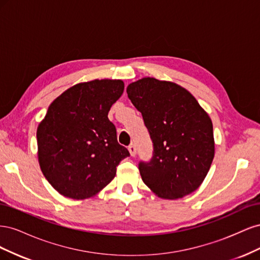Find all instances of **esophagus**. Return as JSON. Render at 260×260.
<instances>
[{"instance_id": "34e87169", "label": "esophagus", "mask_w": 260, "mask_h": 260, "mask_svg": "<svg viewBox=\"0 0 260 260\" xmlns=\"http://www.w3.org/2000/svg\"><path fill=\"white\" fill-rule=\"evenodd\" d=\"M128 149H129V152H130V155H131V156H135V155L137 154V147H136L135 144H130L129 147H128Z\"/></svg>"}]
</instances>
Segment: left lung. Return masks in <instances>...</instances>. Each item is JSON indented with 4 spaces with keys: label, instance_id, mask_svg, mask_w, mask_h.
I'll return each mask as SVG.
<instances>
[{
    "label": "left lung",
    "instance_id": "left-lung-1",
    "mask_svg": "<svg viewBox=\"0 0 260 260\" xmlns=\"http://www.w3.org/2000/svg\"><path fill=\"white\" fill-rule=\"evenodd\" d=\"M127 93L153 141L152 159L139 164L143 182L165 200L181 199L198 190L215 156L208 114L175 82L146 77L130 83Z\"/></svg>",
    "mask_w": 260,
    "mask_h": 260
}]
</instances>
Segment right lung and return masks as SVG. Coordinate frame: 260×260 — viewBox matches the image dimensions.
Wrapping results in <instances>:
<instances>
[{
	"mask_svg": "<svg viewBox=\"0 0 260 260\" xmlns=\"http://www.w3.org/2000/svg\"><path fill=\"white\" fill-rule=\"evenodd\" d=\"M122 80L75 84L49 106L37 129L38 159L45 179L74 200L95 196L116 176L129 151L117 142L108 112L121 96Z\"/></svg>",
	"mask_w": 260,
	"mask_h": 260,
	"instance_id": "right-lung-1",
	"label": "right lung"
}]
</instances>
